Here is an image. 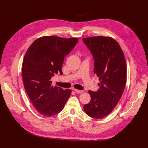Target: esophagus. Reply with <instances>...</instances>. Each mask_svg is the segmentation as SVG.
Instances as JSON below:
<instances>
[{
    "instance_id": "1",
    "label": "esophagus",
    "mask_w": 148,
    "mask_h": 148,
    "mask_svg": "<svg viewBox=\"0 0 148 148\" xmlns=\"http://www.w3.org/2000/svg\"><path fill=\"white\" fill-rule=\"evenodd\" d=\"M74 90L77 92V93H79V94H80V93H82L83 91L81 90H78V89H74Z\"/></svg>"
}]
</instances>
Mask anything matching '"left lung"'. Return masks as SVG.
I'll use <instances>...</instances> for the list:
<instances>
[{
	"label": "left lung",
	"mask_w": 148,
	"mask_h": 148,
	"mask_svg": "<svg viewBox=\"0 0 148 148\" xmlns=\"http://www.w3.org/2000/svg\"><path fill=\"white\" fill-rule=\"evenodd\" d=\"M94 59V72L99 77L97 92L89 90L90 101L84 111L92 118L109 114L121 98L127 82V65L118 42L109 36L83 38Z\"/></svg>",
	"instance_id": "obj_1"
}]
</instances>
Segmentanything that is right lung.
Wrapping results in <instances>:
<instances>
[{
    "mask_svg": "<svg viewBox=\"0 0 148 148\" xmlns=\"http://www.w3.org/2000/svg\"><path fill=\"white\" fill-rule=\"evenodd\" d=\"M76 38L44 36L34 41L27 49L22 64L25 89L35 108L45 117L60 112L72 90L53 86L51 79L62 74L66 55L78 42Z\"/></svg>",
    "mask_w": 148,
    "mask_h": 148,
    "instance_id": "right-lung-1",
    "label": "right lung"
}]
</instances>
